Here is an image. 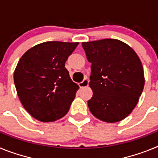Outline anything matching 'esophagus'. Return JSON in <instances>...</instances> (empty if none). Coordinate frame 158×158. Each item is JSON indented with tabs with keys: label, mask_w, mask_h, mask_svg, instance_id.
Segmentation results:
<instances>
[{
	"label": "esophagus",
	"mask_w": 158,
	"mask_h": 158,
	"mask_svg": "<svg viewBox=\"0 0 158 158\" xmlns=\"http://www.w3.org/2000/svg\"><path fill=\"white\" fill-rule=\"evenodd\" d=\"M89 85V80H88L87 78H85L83 81H81V83H79V86L80 88H85Z\"/></svg>",
	"instance_id": "obj_1"
}]
</instances>
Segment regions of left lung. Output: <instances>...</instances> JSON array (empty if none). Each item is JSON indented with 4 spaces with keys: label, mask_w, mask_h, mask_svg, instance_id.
Segmentation results:
<instances>
[{
    "label": "left lung",
    "mask_w": 158,
    "mask_h": 158,
    "mask_svg": "<svg viewBox=\"0 0 158 158\" xmlns=\"http://www.w3.org/2000/svg\"><path fill=\"white\" fill-rule=\"evenodd\" d=\"M82 47L92 63L89 110L104 122L123 120L133 111L143 91L140 58L129 45L115 39L83 42Z\"/></svg>",
    "instance_id": "left-lung-1"
}]
</instances>
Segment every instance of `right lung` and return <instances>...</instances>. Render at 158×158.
<instances>
[{"label": "right lung", "instance_id": "right-lung-1", "mask_svg": "<svg viewBox=\"0 0 158 158\" xmlns=\"http://www.w3.org/2000/svg\"><path fill=\"white\" fill-rule=\"evenodd\" d=\"M79 43L50 41L34 46L14 71L17 95L26 111L43 123L54 122L69 111L79 86L65 63Z\"/></svg>", "mask_w": 158, "mask_h": 158}]
</instances>
